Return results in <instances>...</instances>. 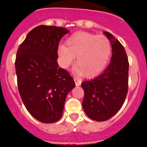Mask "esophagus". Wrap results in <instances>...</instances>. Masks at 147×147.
<instances>
[{
  "instance_id": "obj_1",
  "label": "esophagus",
  "mask_w": 147,
  "mask_h": 147,
  "mask_svg": "<svg viewBox=\"0 0 147 147\" xmlns=\"http://www.w3.org/2000/svg\"><path fill=\"white\" fill-rule=\"evenodd\" d=\"M74 81H75L76 86H80V85H81V81H80L78 80V79H77V78H74Z\"/></svg>"
}]
</instances>
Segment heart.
Masks as SVG:
<instances>
[{
  "label": "heart",
  "mask_w": 147,
  "mask_h": 147,
  "mask_svg": "<svg viewBox=\"0 0 147 147\" xmlns=\"http://www.w3.org/2000/svg\"><path fill=\"white\" fill-rule=\"evenodd\" d=\"M66 46L58 47L60 65L68 68L76 57V71L85 77L98 75L107 65L111 54V45L103 35L79 31L67 39Z\"/></svg>",
  "instance_id": "1"
}]
</instances>
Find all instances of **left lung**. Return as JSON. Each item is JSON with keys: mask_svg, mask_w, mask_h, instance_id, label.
Masks as SVG:
<instances>
[{"mask_svg": "<svg viewBox=\"0 0 147 147\" xmlns=\"http://www.w3.org/2000/svg\"><path fill=\"white\" fill-rule=\"evenodd\" d=\"M112 48L111 62L99 76L81 84L83 108L93 121H105L118 112L128 91L129 61L123 46L110 33L103 32Z\"/></svg>", "mask_w": 147, "mask_h": 147, "instance_id": "1", "label": "left lung"}]
</instances>
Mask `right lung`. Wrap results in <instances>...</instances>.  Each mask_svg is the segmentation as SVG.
<instances>
[{"label":"right lung","mask_w":147,"mask_h":147,"mask_svg":"<svg viewBox=\"0 0 147 147\" xmlns=\"http://www.w3.org/2000/svg\"><path fill=\"white\" fill-rule=\"evenodd\" d=\"M68 33L60 26H38L17 51L15 68L20 97L30 114L44 123L61 118L67 94L75 86L57 61L59 42Z\"/></svg>","instance_id":"add662e5"}]
</instances>
